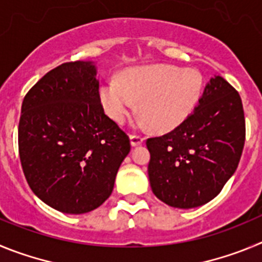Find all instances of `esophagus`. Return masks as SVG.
Segmentation results:
<instances>
[{"instance_id":"esophagus-1","label":"esophagus","mask_w":262,"mask_h":262,"mask_svg":"<svg viewBox=\"0 0 262 262\" xmlns=\"http://www.w3.org/2000/svg\"><path fill=\"white\" fill-rule=\"evenodd\" d=\"M130 143L132 146H140L143 143V137L138 134H130Z\"/></svg>"}]
</instances>
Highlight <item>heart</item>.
<instances>
[{
    "instance_id": "1",
    "label": "heart",
    "mask_w": 262,
    "mask_h": 262,
    "mask_svg": "<svg viewBox=\"0 0 262 262\" xmlns=\"http://www.w3.org/2000/svg\"><path fill=\"white\" fill-rule=\"evenodd\" d=\"M205 81L193 68L150 65L133 68L111 79L100 90V102L108 116L124 122L136 110L151 128L168 132L189 117L204 94Z\"/></svg>"
}]
</instances>
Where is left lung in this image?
<instances>
[{"mask_svg":"<svg viewBox=\"0 0 262 262\" xmlns=\"http://www.w3.org/2000/svg\"><path fill=\"white\" fill-rule=\"evenodd\" d=\"M244 141L246 120L239 93L215 75L181 125L146 141L152 193L179 209L211 201L236 171Z\"/></svg>","mask_w":262,"mask_h":262,"instance_id":"left-lung-1","label":"left lung"}]
</instances>
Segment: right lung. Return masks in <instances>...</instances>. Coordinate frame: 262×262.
Returning <instances> with one entry per match:
<instances>
[{"mask_svg": "<svg viewBox=\"0 0 262 262\" xmlns=\"http://www.w3.org/2000/svg\"><path fill=\"white\" fill-rule=\"evenodd\" d=\"M18 146L28 185L48 206L84 214L110 197L130 141L104 114L93 61L62 63L32 86Z\"/></svg>", "mask_w": 262, "mask_h": 262, "instance_id": "obj_1", "label": "right lung"}]
</instances>
